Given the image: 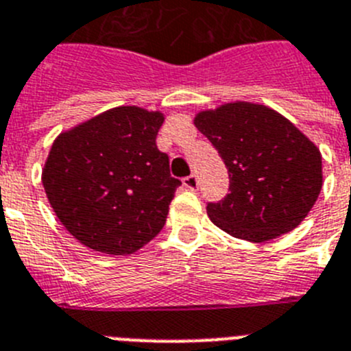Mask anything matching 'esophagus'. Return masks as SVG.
<instances>
[{
    "label": "esophagus",
    "mask_w": 351,
    "mask_h": 351,
    "mask_svg": "<svg viewBox=\"0 0 351 351\" xmlns=\"http://www.w3.org/2000/svg\"><path fill=\"white\" fill-rule=\"evenodd\" d=\"M183 185H185V189H191V191H195V189L199 187V180L195 175H189L183 178Z\"/></svg>",
    "instance_id": "esophagus-1"
}]
</instances>
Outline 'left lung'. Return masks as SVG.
Returning a JSON list of instances; mask_svg holds the SVG:
<instances>
[{"label": "left lung", "mask_w": 351, "mask_h": 351, "mask_svg": "<svg viewBox=\"0 0 351 351\" xmlns=\"http://www.w3.org/2000/svg\"><path fill=\"white\" fill-rule=\"evenodd\" d=\"M194 124L229 171V194L206 204L215 226L261 243L306 219L322 191V156L292 122L239 101L197 113Z\"/></svg>", "instance_id": "obj_1"}]
</instances>
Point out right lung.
I'll return each instance as SVG.
<instances>
[{"label":"right lung","instance_id":"obj_1","mask_svg":"<svg viewBox=\"0 0 351 351\" xmlns=\"http://www.w3.org/2000/svg\"><path fill=\"white\" fill-rule=\"evenodd\" d=\"M162 113L119 106L59 134L43 168L50 206L69 234L110 255L156 238L182 185L157 148Z\"/></svg>","mask_w":351,"mask_h":351}]
</instances>
